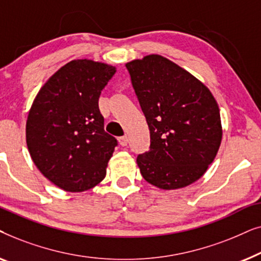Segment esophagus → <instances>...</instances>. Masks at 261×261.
Listing matches in <instances>:
<instances>
[{"instance_id":"1","label":"esophagus","mask_w":261,"mask_h":261,"mask_svg":"<svg viewBox=\"0 0 261 261\" xmlns=\"http://www.w3.org/2000/svg\"><path fill=\"white\" fill-rule=\"evenodd\" d=\"M119 142H120L121 146H127V144H128V137H127V135H123V137L119 138Z\"/></svg>"}]
</instances>
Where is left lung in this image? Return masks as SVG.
I'll return each instance as SVG.
<instances>
[{"label":"left lung","mask_w":261,"mask_h":261,"mask_svg":"<svg viewBox=\"0 0 261 261\" xmlns=\"http://www.w3.org/2000/svg\"><path fill=\"white\" fill-rule=\"evenodd\" d=\"M126 67L151 134L149 151L137 158L142 177L163 190L188 187L205 173L222 140L215 97L163 56H146Z\"/></svg>","instance_id":"8db88e82"}]
</instances>
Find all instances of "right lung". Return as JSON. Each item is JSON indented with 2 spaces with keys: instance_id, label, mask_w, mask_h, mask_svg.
Masks as SVG:
<instances>
[{
  "instance_id": "1",
  "label": "right lung",
  "mask_w": 261,
  "mask_h": 261,
  "mask_svg": "<svg viewBox=\"0 0 261 261\" xmlns=\"http://www.w3.org/2000/svg\"><path fill=\"white\" fill-rule=\"evenodd\" d=\"M115 72L105 63L71 60L35 96L26 122L28 151L38 170L63 190L83 192L105 179L117 141L105 132L98 98Z\"/></svg>"
}]
</instances>
